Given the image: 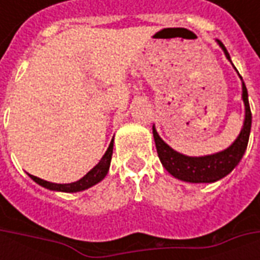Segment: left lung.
<instances>
[{
    "mask_svg": "<svg viewBox=\"0 0 260 260\" xmlns=\"http://www.w3.org/2000/svg\"><path fill=\"white\" fill-rule=\"evenodd\" d=\"M218 44L224 50L225 57L230 59V54L227 48L224 47L223 43L218 42ZM242 99L245 103V121H244V126L241 129L240 136L235 139L234 143L229 149L216 154L203 156V157H188V156L180 154L173 150L169 145H166L163 139L157 135L156 129L153 128V136H154L158 158L164 166V169L178 180L195 182V184L214 182L230 174L244 156L246 146H248V141H249V134H251L252 114L249 102H248V90L244 82H242Z\"/></svg>",
    "mask_w": 260,
    "mask_h": 260,
    "instance_id": "1",
    "label": "left lung"
}]
</instances>
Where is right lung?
I'll use <instances>...</instances> for the list:
<instances>
[{"label":"right lung","mask_w":260,"mask_h":260,"mask_svg":"<svg viewBox=\"0 0 260 260\" xmlns=\"http://www.w3.org/2000/svg\"><path fill=\"white\" fill-rule=\"evenodd\" d=\"M113 146H114V139L110 143L107 152L104 153V156L102 157V160L97 163L96 167L87 173V174L80 178L79 181L76 182H72V184H53V182H48V181H44L42 178H37L35 175H30V178L35 182H37L39 185L44 186L47 189H51V191H61V192H79L83 191V189H87L90 186L96 185L97 182L106 177V174L108 173V167H110V161H111V156H113Z\"/></svg>","instance_id":"right-lung-1"}]
</instances>
